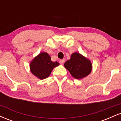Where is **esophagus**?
<instances>
[{"mask_svg":"<svg viewBox=\"0 0 121 121\" xmlns=\"http://www.w3.org/2000/svg\"><path fill=\"white\" fill-rule=\"evenodd\" d=\"M65 60L64 59H62V60H60V64H64V62H65Z\"/></svg>","mask_w":121,"mask_h":121,"instance_id":"34e87169","label":"esophagus"}]
</instances>
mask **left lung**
<instances>
[{
  "instance_id": "8db88e82",
  "label": "left lung",
  "mask_w": 121,
  "mask_h": 121,
  "mask_svg": "<svg viewBox=\"0 0 121 121\" xmlns=\"http://www.w3.org/2000/svg\"><path fill=\"white\" fill-rule=\"evenodd\" d=\"M64 66L73 77L81 79L90 74L92 65L89 60L76 52L71 55L70 60L65 62Z\"/></svg>"
}]
</instances>
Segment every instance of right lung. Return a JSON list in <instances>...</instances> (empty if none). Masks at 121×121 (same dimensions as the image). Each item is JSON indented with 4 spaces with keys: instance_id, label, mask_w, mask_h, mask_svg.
Returning <instances> with one entry per match:
<instances>
[{
    "instance_id": "obj_1",
    "label": "right lung",
    "mask_w": 121,
    "mask_h": 121,
    "mask_svg": "<svg viewBox=\"0 0 121 121\" xmlns=\"http://www.w3.org/2000/svg\"><path fill=\"white\" fill-rule=\"evenodd\" d=\"M58 62H53L48 53L42 52L30 62V71L39 78H46L51 74L53 69L58 66Z\"/></svg>"
}]
</instances>
